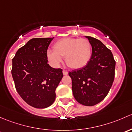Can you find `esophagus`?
Wrapping results in <instances>:
<instances>
[{
	"instance_id": "esophagus-1",
	"label": "esophagus",
	"mask_w": 132,
	"mask_h": 132,
	"mask_svg": "<svg viewBox=\"0 0 132 132\" xmlns=\"http://www.w3.org/2000/svg\"><path fill=\"white\" fill-rule=\"evenodd\" d=\"M63 75H67L68 72L65 70H63Z\"/></svg>"
}]
</instances>
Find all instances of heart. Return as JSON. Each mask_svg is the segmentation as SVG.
Listing matches in <instances>:
<instances>
[{
	"mask_svg": "<svg viewBox=\"0 0 132 132\" xmlns=\"http://www.w3.org/2000/svg\"><path fill=\"white\" fill-rule=\"evenodd\" d=\"M53 51H48V60L54 65L58 66L65 57L67 65L71 69L84 67L89 63L92 55V44L86 39L65 38L54 44Z\"/></svg>",
	"mask_w": 132,
	"mask_h": 132,
	"instance_id": "b5f03b06",
	"label": "heart"
}]
</instances>
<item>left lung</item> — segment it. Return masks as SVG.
Wrapping results in <instances>:
<instances>
[{"label": "left lung", "instance_id": "left-lung-1", "mask_svg": "<svg viewBox=\"0 0 132 132\" xmlns=\"http://www.w3.org/2000/svg\"><path fill=\"white\" fill-rule=\"evenodd\" d=\"M92 46V58L84 67L69 72L73 95L79 104L93 106L107 95L114 79L116 62L112 52L92 37H86Z\"/></svg>", "mask_w": 132, "mask_h": 132}]
</instances>
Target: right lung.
<instances>
[{
    "label": "right lung",
    "instance_id": "obj_1",
    "mask_svg": "<svg viewBox=\"0 0 132 132\" xmlns=\"http://www.w3.org/2000/svg\"><path fill=\"white\" fill-rule=\"evenodd\" d=\"M53 38H34L13 58L11 74L16 91L26 103L37 109L50 106L63 77L62 69L47 63V50Z\"/></svg>",
    "mask_w": 132,
    "mask_h": 132
}]
</instances>
